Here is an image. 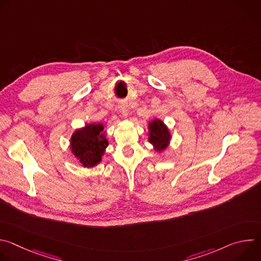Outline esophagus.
Masks as SVG:
<instances>
[{
  "label": "esophagus",
  "instance_id": "1",
  "mask_svg": "<svg viewBox=\"0 0 261 261\" xmlns=\"http://www.w3.org/2000/svg\"><path fill=\"white\" fill-rule=\"evenodd\" d=\"M120 111H121V114L123 115V117H125V118H127V117H128L129 108H128V106H127L126 104H122V105H120Z\"/></svg>",
  "mask_w": 261,
  "mask_h": 261
}]
</instances>
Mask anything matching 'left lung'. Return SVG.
<instances>
[{"label":"left lung","mask_w":261,"mask_h":261,"mask_svg":"<svg viewBox=\"0 0 261 261\" xmlns=\"http://www.w3.org/2000/svg\"><path fill=\"white\" fill-rule=\"evenodd\" d=\"M148 141L154 145L155 151L162 152L165 150L171 138L166 125L161 120L155 119L148 123Z\"/></svg>","instance_id":"1"}]
</instances>
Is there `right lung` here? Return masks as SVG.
Segmentation results:
<instances>
[{
	"instance_id": "right-lung-1",
	"label": "right lung",
	"mask_w": 261,
	"mask_h": 261,
	"mask_svg": "<svg viewBox=\"0 0 261 261\" xmlns=\"http://www.w3.org/2000/svg\"><path fill=\"white\" fill-rule=\"evenodd\" d=\"M102 124H87L71 136L70 147L84 167H94L102 160L108 140L103 133Z\"/></svg>"
}]
</instances>
